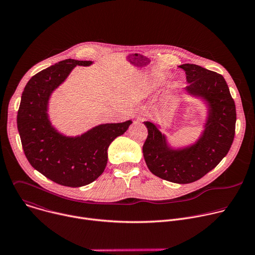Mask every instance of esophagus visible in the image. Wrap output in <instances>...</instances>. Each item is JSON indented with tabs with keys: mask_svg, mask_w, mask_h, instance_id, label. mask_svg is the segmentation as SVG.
Here are the masks:
<instances>
[{
	"mask_svg": "<svg viewBox=\"0 0 255 255\" xmlns=\"http://www.w3.org/2000/svg\"><path fill=\"white\" fill-rule=\"evenodd\" d=\"M137 120H138V121H143V120H144V115H143V114H140V115L137 117Z\"/></svg>",
	"mask_w": 255,
	"mask_h": 255,
	"instance_id": "esophagus-1",
	"label": "esophagus"
}]
</instances>
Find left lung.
I'll use <instances>...</instances> for the list:
<instances>
[{
  "mask_svg": "<svg viewBox=\"0 0 255 255\" xmlns=\"http://www.w3.org/2000/svg\"><path fill=\"white\" fill-rule=\"evenodd\" d=\"M186 71L187 93L207 107L204 130L192 144L173 147L158 124L146 121L148 136L143 156L156 176L175 184H190L217 166L228 153L235 135L236 108L225 79L197 64L179 66Z\"/></svg>",
  "mask_w": 255,
  "mask_h": 255,
  "instance_id": "1",
  "label": "left lung"
}]
</instances>
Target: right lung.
Instances as JSON below:
<instances>
[{
  "mask_svg": "<svg viewBox=\"0 0 255 255\" xmlns=\"http://www.w3.org/2000/svg\"><path fill=\"white\" fill-rule=\"evenodd\" d=\"M93 61L65 59L30 79L21 97L17 126L22 147L30 164L54 183L71 188L89 185L105 170L108 148L132 124L106 123L82 135L66 136L52 124L48 115L52 93L77 65Z\"/></svg>",
  "mask_w": 255,
  "mask_h": 255,
  "instance_id": "add662e5",
  "label": "right lung"
}]
</instances>
